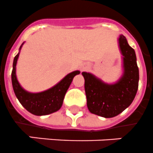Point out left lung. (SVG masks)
I'll return each mask as SVG.
<instances>
[{
    "label": "left lung",
    "instance_id": "1",
    "mask_svg": "<svg viewBox=\"0 0 153 153\" xmlns=\"http://www.w3.org/2000/svg\"><path fill=\"white\" fill-rule=\"evenodd\" d=\"M119 44L123 56V75L115 84H107L90 73L82 72L89 111L105 118L115 117L128 108L138 88L139 71L134 49L120 35Z\"/></svg>",
    "mask_w": 153,
    "mask_h": 153
}]
</instances>
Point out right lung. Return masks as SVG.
<instances>
[{"mask_svg": "<svg viewBox=\"0 0 153 153\" xmlns=\"http://www.w3.org/2000/svg\"><path fill=\"white\" fill-rule=\"evenodd\" d=\"M22 45L19 49H21ZM19 55V53L15 56L12 71V87L19 101L27 111L35 115H45L58 111L63 105L64 96L74 77L79 74L80 71H75L68 74L55 86L46 91L32 94L21 87L16 79V66Z\"/></svg>", "mask_w": 153, "mask_h": 153, "instance_id": "obj_1", "label": "right lung"}]
</instances>
